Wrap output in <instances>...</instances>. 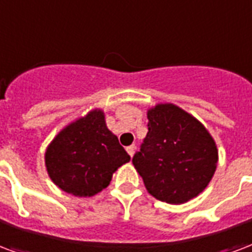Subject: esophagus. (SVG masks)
<instances>
[{
    "label": "esophagus",
    "mask_w": 252,
    "mask_h": 252,
    "mask_svg": "<svg viewBox=\"0 0 252 252\" xmlns=\"http://www.w3.org/2000/svg\"><path fill=\"white\" fill-rule=\"evenodd\" d=\"M135 150H136V147L133 144L129 145V147H126V152L129 154V156H133V154H135Z\"/></svg>",
    "instance_id": "1"
}]
</instances>
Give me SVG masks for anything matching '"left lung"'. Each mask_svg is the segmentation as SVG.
Wrapping results in <instances>:
<instances>
[{
	"instance_id": "8db88e82",
	"label": "left lung",
	"mask_w": 252,
	"mask_h": 252,
	"mask_svg": "<svg viewBox=\"0 0 252 252\" xmlns=\"http://www.w3.org/2000/svg\"><path fill=\"white\" fill-rule=\"evenodd\" d=\"M148 133L132 163L158 200L183 204L202 193L218 167V147L196 117L172 102L147 111Z\"/></svg>"
}]
</instances>
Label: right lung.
<instances>
[{
  "label": "right lung",
  "instance_id": "add662e5",
  "mask_svg": "<svg viewBox=\"0 0 252 252\" xmlns=\"http://www.w3.org/2000/svg\"><path fill=\"white\" fill-rule=\"evenodd\" d=\"M50 180L73 196H93L109 186L113 173L131 156L109 131L105 113L94 108L61 129L45 151Z\"/></svg>",
  "mask_w": 252,
  "mask_h": 252
}]
</instances>
